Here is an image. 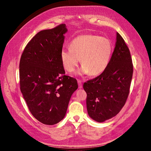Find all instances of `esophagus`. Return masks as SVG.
I'll list each match as a JSON object with an SVG mask.
<instances>
[{
	"mask_svg": "<svg viewBox=\"0 0 151 151\" xmlns=\"http://www.w3.org/2000/svg\"><path fill=\"white\" fill-rule=\"evenodd\" d=\"M77 83H78L79 89H81L83 88V82H82L81 80H77Z\"/></svg>",
	"mask_w": 151,
	"mask_h": 151,
	"instance_id": "esophagus-1",
	"label": "esophagus"
}]
</instances>
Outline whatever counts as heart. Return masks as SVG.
Here are the masks:
<instances>
[{"mask_svg": "<svg viewBox=\"0 0 151 151\" xmlns=\"http://www.w3.org/2000/svg\"><path fill=\"white\" fill-rule=\"evenodd\" d=\"M113 45L105 37L93 35H83L73 39L69 49H62V63L68 72L74 71L81 60L83 66L79 75L98 76L108 67L112 55Z\"/></svg>", "mask_w": 151, "mask_h": 151, "instance_id": "1", "label": "heart"}]
</instances>
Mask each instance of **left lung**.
Segmentation results:
<instances>
[{
  "mask_svg": "<svg viewBox=\"0 0 151 151\" xmlns=\"http://www.w3.org/2000/svg\"><path fill=\"white\" fill-rule=\"evenodd\" d=\"M133 64L130 50L116 33L115 47L102 74L84 83L89 116L103 122L116 116L124 106L130 92Z\"/></svg>",
  "mask_w": 151,
  "mask_h": 151,
  "instance_id": "1",
  "label": "left lung"
}]
</instances>
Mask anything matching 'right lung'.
Wrapping results in <instances>:
<instances>
[{
    "instance_id": "1",
    "label": "right lung",
    "mask_w": 151,
    "mask_h": 151,
    "mask_svg": "<svg viewBox=\"0 0 151 151\" xmlns=\"http://www.w3.org/2000/svg\"><path fill=\"white\" fill-rule=\"evenodd\" d=\"M65 24L40 31L27 44L19 63L20 89L31 113L55 125L65 117L77 80L65 75L60 58Z\"/></svg>"
}]
</instances>
